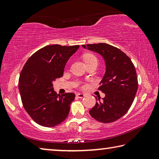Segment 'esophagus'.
I'll use <instances>...</instances> for the list:
<instances>
[{
    "instance_id": "34e87169",
    "label": "esophagus",
    "mask_w": 159,
    "mask_h": 159,
    "mask_svg": "<svg viewBox=\"0 0 159 159\" xmlns=\"http://www.w3.org/2000/svg\"><path fill=\"white\" fill-rule=\"evenodd\" d=\"M76 96L79 98H84V97H85V95H84V94H83V93H77Z\"/></svg>"
}]
</instances>
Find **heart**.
<instances>
[{
    "label": "heart",
    "mask_w": 159,
    "mask_h": 159,
    "mask_svg": "<svg viewBox=\"0 0 159 159\" xmlns=\"http://www.w3.org/2000/svg\"><path fill=\"white\" fill-rule=\"evenodd\" d=\"M83 57H84V60L86 64L92 62V61H98L97 57L95 55H93V54H85Z\"/></svg>",
    "instance_id": "heart-1"
}]
</instances>
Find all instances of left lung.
I'll return each mask as SVG.
<instances>
[{
    "label": "left lung",
    "instance_id": "1",
    "mask_svg": "<svg viewBox=\"0 0 159 159\" xmlns=\"http://www.w3.org/2000/svg\"><path fill=\"white\" fill-rule=\"evenodd\" d=\"M82 46L101 55L106 64V72L98 88L105 97L102 102L95 97L98 102L90 110V114L104 123L116 121L128 112L138 90L134 64L126 54L111 45L101 43Z\"/></svg>",
    "mask_w": 159,
    "mask_h": 159
}]
</instances>
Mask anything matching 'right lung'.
<instances>
[{"instance_id":"right-lung-1","label":"right lung","mask_w":159,"mask_h":159,"mask_svg":"<svg viewBox=\"0 0 159 159\" xmlns=\"http://www.w3.org/2000/svg\"><path fill=\"white\" fill-rule=\"evenodd\" d=\"M79 45H47L25 63L19 79L21 102L35 122L44 127L60 124L68 116L75 94L57 95L52 82L63 76L66 63Z\"/></svg>"}]
</instances>
